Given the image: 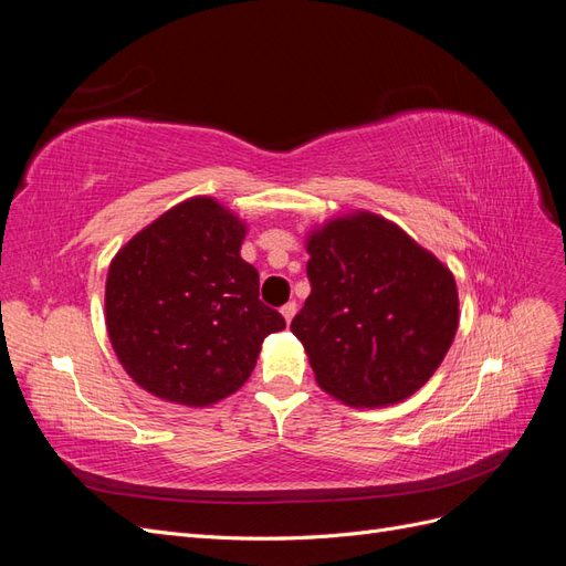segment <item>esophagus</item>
I'll use <instances>...</instances> for the list:
<instances>
[{
	"mask_svg": "<svg viewBox=\"0 0 566 566\" xmlns=\"http://www.w3.org/2000/svg\"><path fill=\"white\" fill-rule=\"evenodd\" d=\"M281 314H283V318H285V323H290V321H293V316L297 314V304H295V302L283 304V306H281Z\"/></svg>",
	"mask_w": 566,
	"mask_h": 566,
	"instance_id": "esophagus-1",
	"label": "esophagus"
}]
</instances>
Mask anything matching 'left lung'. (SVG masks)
I'll return each instance as SVG.
<instances>
[{"mask_svg":"<svg viewBox=\"0 0 566 566\" xmlns=\"http://www.w3.org/2000/svg\"><path fill=\"white\" fill-rule=\"evenodd\" d=\"M312 295L290 323L318 387L352 408H385L441 366L458 331L447 264L394 221L354 210L306 235Z\"/></svg>","mask_w":566,"mask_h":566,"instance_id":"1","label":"left lung"}]
</instances>
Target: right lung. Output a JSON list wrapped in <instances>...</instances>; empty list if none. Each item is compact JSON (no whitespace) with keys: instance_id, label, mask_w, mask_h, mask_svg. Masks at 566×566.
<instances>
[{"instance_id":"add662e5","label":"right lung","mask_w":566,"mask_h":566,"mask_svg":"<svg viewBox=\"0 0 566 566\" xmlns=\"http://www.w3.org/2000/svg\"><path fill=\"white\" fill-rule=\"evenodd\" d=\"M248 224L217 198L163 212L117 250L106 279V328L117 361L153 397L205 408L241 389L266 335L285 328L260 302L241 256Z\"/></svg>"}]
</instances>
